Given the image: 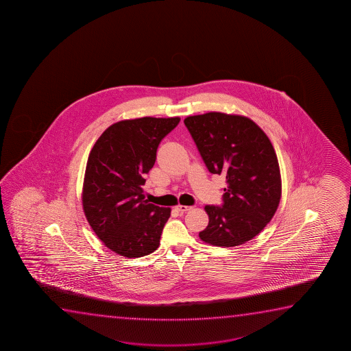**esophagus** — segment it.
<instances>
[{
  "instance_id": "34e87169",
  "label": "esophagus",
  "mask_w": 351,
  "mask_h": 351,
  "mask_svg": "<svg viewBox=\"0 0 351 351\" xmlns=\"http://www.w3.org/2000/svg\"><path fill=\"white\" fill-rule=\"evenodd\" d=\"M191 208H192V207L184 206V205H178V206H176V210H178V211H180V212H187V211H189V210H191Z\"/></svg>"
}]
</instances>
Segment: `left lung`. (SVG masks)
<instances>
[{"mask_svg": "<svg viewBox=\"0 0 351 351\" xmlns=\"http://www.w3.org/2000/svg\"><path fill=\"white\" fill-rule=\"evenodd\" d=\"M184 125L208 171L226 175L228 184L221 206H205L210 221L199 236L212 245H243L278 208L282 181L274 146L245 116L207 112L188 116Z\"/></svg>", "mask_w": 351, "mask_h": 351, "instance_id": "obj_1", "label": "left lung"}]
</instances>
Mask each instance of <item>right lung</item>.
<instances>
[{
  "instance_id": "obj_1",
  "label": "right lung",
  "mask_w": 351,
  "mask_h": 351,
  "mask_svg": "<svg viewBox=\"0 0 351 351\" xmlns=\"http://www.w3.org/2000/svg\"><path fill=\"white\" fill-rule=\"evenodd\" d=\"M180 117H141L110 125L87 159L82 207L98 239L117 254L140 258L158 248L170 207L145 200L143 186L160 141Z\"/></svg>"
}]
</instances>
